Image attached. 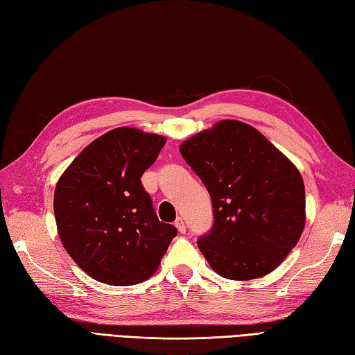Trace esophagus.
Listing matches in <instances>:
<instances>
[{
    "label": "esophagus",
    "instance_id": "esophagus-1",
    "mask_svg": "<svg viewBox=\"0 0 355 355\" xmlns=\"http://www.w3.org/2000/svg\"><path fill=\"white\" fill-rule=\"evenodd\" d=\"M175 226H177V230H178L181 234L186 232V223H184L183 219H181V217H178V219L175 220Z\"/></svg>",
    "mask_w": 355,
    "mask_h": 355
}]
</instances>
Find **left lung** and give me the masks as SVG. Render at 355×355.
Instances as JSON below:
<instances>
[{
  "mask_svg": "<svg viewBox=\"0 0 355 355\" xmlns=\"http://www.w3.org/2000/svg\"><path fill=\"white\" fill-rule=\"evenodd\" d=\"M213 202L198 248L222 277L249 280L280 266L304 228L297 168L252 125L225 120L180 145Z\"/></svg>",
  "mask_w": 355,
  "mask_h": 355,
  "instance_id": "left-lung-1",
  "label": "left lung"
}]
</instances>
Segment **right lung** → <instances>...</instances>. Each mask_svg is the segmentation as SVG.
<instances>
[{"label":"right lung","instance_id":"1","mask_svg":"<svg viewBox=\"0 0 355 355\" xmlns=\"http://www.w3.org/2000/svg\"><path fill=\"white\" fill-rule=\"evenodd\" d=\"M166 139L118 127L80 151L58 180L53 213L62 246L93 279L129 286L156 272L174 225L163 223L141 177Z\"/></svg>","mask_w":355,"mask_h":355}]
</instances>
